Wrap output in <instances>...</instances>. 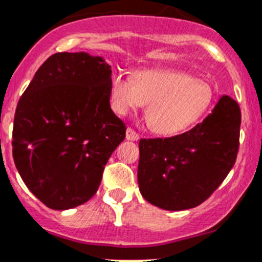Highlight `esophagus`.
I'll return each mask as SVG.
<instances>
[{
    "label": "esophagus",
    "mask_w": 262,
    "mask_h": 262,
    "mask_svg": "<svg viewBox=\"0 0 262 262\" xmlns=\"http://www.w3.org/2000/svg\"><path fill=\"white\" fill-rule=\"evenodd\" d=\"M126 139L128 141H138L139 134L133 128H128L126 129Z\"/></svg>",
    "instance_id": "34e87169"
}]
</instances>
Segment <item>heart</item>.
I'll return each instance as SVG.
<instances>
[{
  "label": "heart",
  "instance_id": "1",
  "mask_svg": "<svg viewBox=\"0 0 262 262\" xmlns=\"http://www.w3.org/2000/svg\"><path fill=\"white\" fill-rule=\"evenodd\" d=\"M208 81L174 70H139L129 79L112 76L110 103L117 115H126L148 104L146 116L154 132L174 136L196 124L214 103Z\"/></svg>",
  "mask_w": 262,
  "mask_h": 262
}]
</instances>
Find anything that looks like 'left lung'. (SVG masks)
I'll return each instance as SVG.
<instances>
[{
    "label": "left lung",
    "instance_id": "8db88e82",
    "mask_svg": "<svg viewBox=\"0 0 262 262\" xmlns=\"http://www.w3.org/2000/svg\"><path fill=\"white\" fill-rule=\"evenodd\" d=\"M241 120L238 103L224 95L212 114L189 132L141 139L142 196L167 211L194 208L208 199L235 164Z\"/></svg>",
    "mask_w": 262,
    "mask_h": 262
}]
</instances>
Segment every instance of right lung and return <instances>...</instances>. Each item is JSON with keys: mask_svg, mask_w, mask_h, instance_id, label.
Here are the masks:
<instances>
[{"mask_svg": "<svg viewBox=\"0 0 262 262\" xmlns=\"http://www.w3.org/2000/svg\"><path fill=\"white\" fill-rule=\"evenodd\" d=\"M111 67L86 53H57L42 63L16 106L13 158L32 194L51 209L86 203L125 138L110 106Z\"/></svg>", "mask_w": 262, "mask_h": 262, "instance_id": "obj_1", "label": "right lung"}]
</instances>
